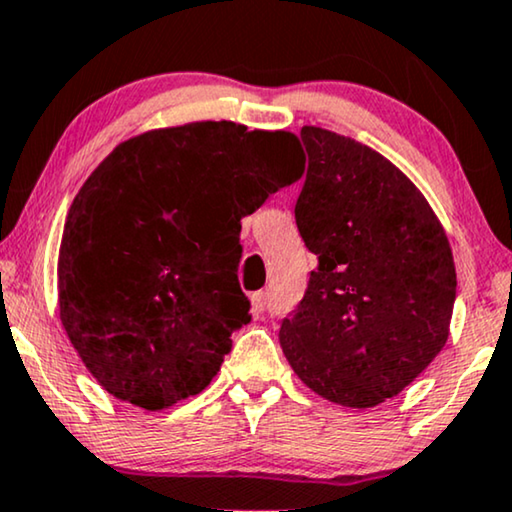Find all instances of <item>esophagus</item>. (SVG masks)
<instances>
[{
	"label": "esophagus",
	"mask_w": 512,
	"mask_h": 512,
	"mask_svg": "<svg viewBox=\"0 0 512 512\" xmlns=\"http://www.w3.org/2000/svg\"><path fill=\"white\" fill-rule=\"evenodd\" d=\"M250 304H253L255 315H262L266 311V292H255L253 297H250Z\"/></svg>",
	"instance_id": "1"
}]
</instances>
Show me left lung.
Returning a JSON list of instances; mask_svg holds the SVG:
<instances>
[{"mask_svg": "<svg viewBox=\"0 0 512 512\" xmlns=\"http://www.w3.org/2000/svg\"><path fill=\"white\" fill-rule=\"evenodd\" d=\"M294 218L320 266L280 325L301 383L345 408L397 397L450 336L457 294L448 234L403 171L350 136L304 125Z\"/></svg>", "mask_w": 512, "mask_h": 512, "instance_id": "8db88e82", "label": "left lung"}]
</instances>
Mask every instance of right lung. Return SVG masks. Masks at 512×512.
I'll return each mask as SVG.
<instances>
[{
    "instance_id": "1",
    "label": "right lung",
    "mask_w": 512,
    "mask_h": 512,
    "mask_svg": "<svg viewBox=\"0 0 512 512\" xmlns=\"http://www.w3.org/2000/svg\"><path fill=\"white\" fill-rule=\"evenodd\" d=\"M297 134L229 120L118 143L74 197L57 257L71 345L115 399L162 410L206 390L250 322L241 218L301 178Z\"/></svg>"
}]
</instances>
